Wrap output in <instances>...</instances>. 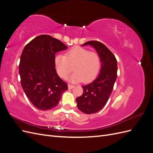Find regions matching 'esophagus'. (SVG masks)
I'll return each instance as SVG.
<instances>
[{
    "mask_svg": "<svg viewBox=\"0 0 153 153\" xmlns=\"http://www.w3.org/2000/svg\"><path fill=\"white\" fill-rule=\"evenodd\" d=\"M74 87V85H70V84H68V89H71Z\"/></svg>",
    "mask_w": 153,
    "mask_h": 153,
    "instance_id": "esophagus-1",
    "label": "esophagus"
}]
</instances>
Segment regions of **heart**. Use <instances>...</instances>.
I'll list each match as a JSON object with an SVG mask.
<instances>
[{
    "instance_id": "heart-1",
    "label": "heart",
    "mask_w": 153,
    "mask_h": 153,
    "mask_svg": "<svg viewBox=\"0 0 153 153\" xmlns=\"http://www.w3.org/2000/svg\"><path fill=\"white\" fill-rule=\"evenodd\" d=\"M55 67L59 76L62 78H67L72 71L74 72L69 77L73 82L84 81L88 83L94 80L101 68V57L98 53L90 52L86 48L75 47L68 50L66 56L57 55L54 59Z\"/></svg>"
}]
</instances>
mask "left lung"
Masks as SVG:
<instances>
[{"mask_svg": "<svg viewBox=\"0 0 153 153\" xmlns=\"http://www.w3.org/2000/svg\"><path fill=\"white\" fill-rule=\"evenodd\" d=\"M92 46L101 57V68L98 78L91 84L82 85L83 94L76 99L77 107L87 114L98 112L107 103L117 78V59L102 43L90 41L82 46Z\"/></svg>", "mask_w": 153, "mask_h": 153, "instance_id": "1", "label": "left lung"}]
</instances>
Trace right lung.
<instances>
[{
	"mask_svg": "<svg viewBox=\"0 0 153 153\" xmlns=\"http://www.w3.org/2000/svg\"><path fill=\"white\" fill-rule=\"evenodd\" d=\"M68 47L49 35H40L23 50L19 64L21 85L36 108L48 110L55 108L68 90L55 67V54Z\"/></svg>",
	"mask_w": 153,
	"mask_h": 153,
	"instance_id": "1",
	"label": "right lung"
}]
</instances>
